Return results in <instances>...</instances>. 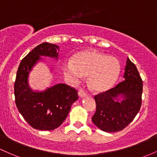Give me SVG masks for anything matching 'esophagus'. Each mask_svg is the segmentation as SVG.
Masks as SVG:
<instances>
[{
    "label": "esophagus",
    "instance_id": "1",
    "mask_svg": "<svg viewBox=\"0 0 157 157\" xmlns=\"http://www.w3.org/2000/svg\"><path fill=\"white\" fill-rule=\"evenodd\" d=\"M78 95H79V97H80V98H84V97H86V93L84 92L83 90L80 89V90L78 92Z\"/></svg>",
    "mask_w": 157,
    "mask_h": 157
}]
</instances>
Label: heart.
I'll use <instances>...</instances> for the list:
<instances>
[{
    "mask_svg": "<svg viewBox=\"0 0 157 157\" xmlns=\"http://www.w3.org/2000/svg\"><path fill=\"white\" fill-rule=\"evenodd\" d=\"M65 75L74 83H78L83 77L89 75L92 89L104 92L114 86L119 76V61L109 55L94 51H86L67 59L63 65Z\"/></svg>",
    "mask_w": 157,
    "mask_h": 157,
    "instance_id": "heart-1",
    "label": "heart"
}]
</instances>
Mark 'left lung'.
<instances>
[{
    "label": "left lung",
    "mask_w": 157,
    "mask_h": 157,
    "mask_svg": "<svg viewBox=\"0 0 157 157\" xmlns=\"http://www.w3.org/2000/svg\"><path fill=\"white\" fill-rule=\"evenodd\" d=\"M124 81L94 97L96 112L92 122L100 130L114 132L123 130L137 115L142 104V80L136 65L127 57Z\"/></svg>",
    "instance_id": "1"
}]
</instances>
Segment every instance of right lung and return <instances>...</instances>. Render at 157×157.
<instances>
[{
    "mask_svg": "<svg viewBox=\"0 0 157 157\" xmlns=\"http://www.w3.org/2000/svg\"><path fill=\"white\" fill-rule=\"evenodd\" d=\"M59 46L44 42L31 51L21 62L17 71L14 92L15 104L26 121L34 129L52 130L63 124L71 106L78 99L77 92L64 83H57L44 90H33L29 75L44 56L58 60ZM50 67V71H53Z\"/></svg>",
    "mask_w": 157,
    "mask_h": 157,
    "instance_id": "add662e5",
    "label": "right lung"
}]
</instances>
